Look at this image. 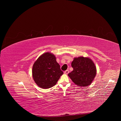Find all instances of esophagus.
<instances>
[{"label": "esophagus", "instance_id": "esophagus-1", "mask_svg": "<svg viewBox=\"0 0 121 121\" xmlns=\"http://www.w3.org/2000/svg\"><path fill=\"white\" fill-rule=\"evenodd\" d=\"M68 73H69V70H66L64 72L65 74H68Z\"/></svg>", "mask_w": 121, "mask_h": 121}]
</instances>
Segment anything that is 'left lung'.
<instances>
[{"mask_svg":"<svg viewBox=\"0 0 121 121\" xmlns=\"http://www.w3.org/2000/svg\"><path fill=\"white\" fill-rule=\"evenodd\" d=\"M71 66L73 70L68 76L76 85L79 87H87L92 83L96 76L97 70L91 59L83 56L74 58Z\"/></svg>","mask_w":121,"mask_h":121,"instance_id":"left-lung-1","label":"left lung"}]
</instances>
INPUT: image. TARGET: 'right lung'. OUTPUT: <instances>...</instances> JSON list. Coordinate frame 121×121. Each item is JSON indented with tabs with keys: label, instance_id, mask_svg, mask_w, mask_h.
I'll return each mask as SVG.
<instances>
[{
	"label": "right lung",
	"instance_id": "add662e5",
	"mask_svg": "<svg viewBox=\"0 0 121 121\" xmlns=\"http://www.w3.org/2000/svg\"><path fill=\"white\" fill-rule=\"evenodd\" d=\"M32 77L36 84L42 89L55 86L63 74L54 55L47 52L40 56L32 66Z\"/></svg>",
	"mask_w": 121,
	"mask_h": 121
}]
</instances>
